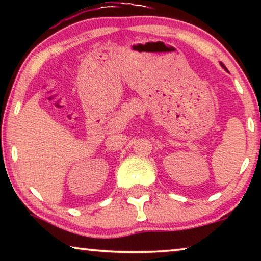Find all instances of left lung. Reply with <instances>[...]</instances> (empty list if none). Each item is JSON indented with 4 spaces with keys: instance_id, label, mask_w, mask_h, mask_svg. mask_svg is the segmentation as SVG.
<instances>
[{
    "instance_id": "8db88e82",
    "label": "left lung",
    "mask_w": 261,
    "mask_h": 261,
    "mask_svg": "<svg viewBox=\"0 0 261 261\" xmlns=\"http://www.w3.org/2000/svg\"><path fill=\"white\" fill-rule=\"evenodd\" d=\"M220 64H221V66H222V67H223V69H224V70H226V71H227V72H228V70H227V67H226V66H224V65H223V64H222V63H220Z\"/></svg>"
}]
</instances>
